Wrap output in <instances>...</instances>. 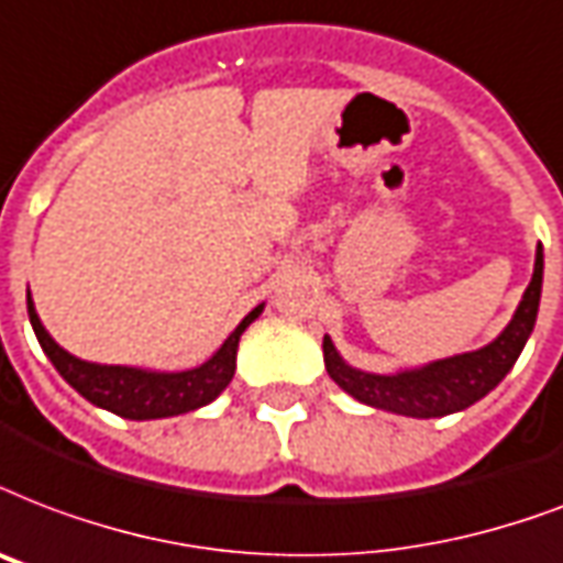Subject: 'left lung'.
Returning <instances> with one entry per match:
<instances>
[{
	"instance_id": "1",
	"label": "left lung",
	"mask_w": 563,
	"mask_h": 563,
	"mask_svg": "<svg viewBox=\"0 0 563 563\" xmlns=\"http://www.w3.org/2000/svg\"><path fill=\"white\" fill-rule=\"evenodd\" d=\"M540 289H543V247L538 244L534 253V274L529 289L522 291V300L508 328L493 339L490 345L454 357L434 360L428 366L405 368L396 375H375L363 368L349 366L339 357L333 339L324 336V366L328 375L336 380L351 398L363 405L386 410V413L413 416V419H437V416L457 413L475 401H482L499 380L508 375L520 351L526 349L534 321H538Z\"/></svg>"
}]
</instances>
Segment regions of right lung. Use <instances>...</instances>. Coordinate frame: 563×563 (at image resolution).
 I'll use <instances>...</instances> for the list:
<instances>
[{
  "mask_svg": "<svg viewBox=\"0 0 563 563\" xmlns=\"http://www.w3.org/2000/svg\"><path fill=\"white\" fill-rule=\"evenodd\" d=\"M265 303L251 310L239 321V328L224 339V345L214 351L212 357L186 372H153V368H135V366H102V363H88V360L73 357L70 351H64L49 330L43 328L34 310V300L29 295V321H32L34 336L41 342L46 357L53 360L58 375L67 384L85 396L91 405L118 413L123 419H167V416L188 413L197 407L209 405L221 396L227 384L235 375V351H239V339L247 330L251 321L260 319Z\"/></svg>",
  "mask_w": 563,
  "mask_h": 563,
  "instance_id": "add662e5",
  "label": "right lung"
}]
</instances>
